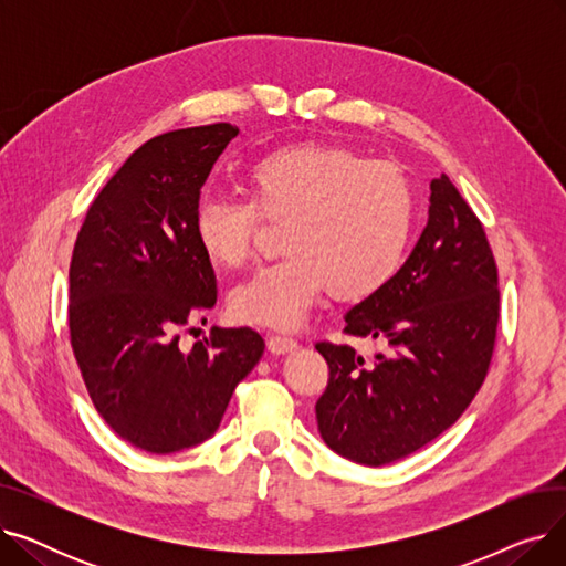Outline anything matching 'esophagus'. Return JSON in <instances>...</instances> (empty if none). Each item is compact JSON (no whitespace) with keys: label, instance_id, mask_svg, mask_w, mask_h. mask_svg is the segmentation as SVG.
<instances>
[{"label":"esophagus","instance_id":"34e87169","mask_svg":"<svg viewBox=\"0 0 566 566\" xmlns=\"http://www.w3.org/2000/svg\"><path fill=\"white\" fill-rule=\"evenodd\" d=\"M295 348H298V342H295L293 337H284V335L268 337V350L275 353V355H284V353H291Z\"/></svg>","mask_w":566,"mask_h":566}]
</instances>
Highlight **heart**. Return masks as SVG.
<instances>
[{
    "label": "heart",
    "mask_w": 566,
    "mask_h": 566,
    "mask_svg": "<svg viewBox=\"0 0 566 566\" xmlns=\"http://www.w3.org/2000/svg\"><path fill=\"white\" fill-rule=\"evenodd\" d=\"M245 178L250 199L208 195L195 208L197 243L220 268L248 261L261 216L286 220V256L233 289L235 321L291 331L325 289L337 301L360 303L397 275L412 233L415 195L395 165L301 142L256 156Z\"/></svg>",
    "instance_id": "obj_1"
}]
</instances>
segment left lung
I'll return each instance as SVG.
<instances>
[{
  "mask_svg": "<svg viewBox=\"0 0 566 566\" xmlns=\"http://www.w3.org/2000/svg\"><path fill=\"white\" fill-rule=\"evenodd\" d=\"M429 220L399 273L346 312V335L380 339L374 363L321 342L331 369L316 401L321 438L363 465H385L448 431L486 378L500 318L497 268L482 222L448 176L433 178Z\"/></svg>",
  "mask_w": 566,
  "mask_h": 566,
  "instance_id": "1",
  "label": "left lung"
}]
</instances>
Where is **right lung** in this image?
I'll return each instance as SVG.
<instances>
[{
  "label": "right lung",
  "mask_w": 566,
  "mask_h": 566,
  "mask_svg": "<svg viewBox=\"0 0 566 566\" xmlns=\"http://www.w3.org/2000/svg\"><path fill=\"white\" fill-rule=\"evenodd\" d=\"M235 135L213 124L148 139L101 190L75 241L69 328L77 367L109 429L151 454L211 438L265 348L252 328H213L190 350L178 346V331L218 301L195 208Z\"/></svg>",
  "instance_id": "right-lung-1"
}]
</instances>
